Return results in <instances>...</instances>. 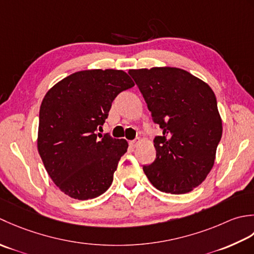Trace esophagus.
I'll return each mask as SVG.
<instances>
[{
    "label": "esophagus",
    "mask_w": 254,
    "mask_h": 254,
    "mask_svg": "<svg viewBox=\"0 0 254 254\" xmlns=\"http://www.w3.org/2000/svg\"><path fill=\"white\" fill-rule=\"evenodd\" d=\"M139 142H140V139H139V138H138V139H136V140H132V141H130V142H129V144H130V146H131V147H133V148H134V147H136V146H137V144H138Z\"/></svg>",
    "instance_id": "34e87169"
}]
</instances>
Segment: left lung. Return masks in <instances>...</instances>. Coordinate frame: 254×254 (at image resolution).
I'll return each instance as SVG.
<instances>
[{
  "label": "left lung",
  "mask_w": 254,
  "mask_h": 254,
  "mask_svg": "<svg viewBox=\"0 0 254 254\" xmlns=\"http://www.w3.org/2000/svg\"><path fill=\"white\" fill-rule=\"evenodd\" d=\"M162 129L154 138L156 160L143 165L150 182L161 192L189 193L213 168L222 124L209 85L190 72L171 66L129 70Z\"/></svg>",
  "instance_id": "8db88e82"
}]
</instances>
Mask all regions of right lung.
Returning <instances> with one entry per match:
<instances>
[{
  "label": "right lung",
  "mask_w": 254,
  "mask_h": 254,
  "mask_svg": "<svg viewBox=\"0 0 254 254\" xmlns=\"http://www.w3.org/2000/svg\"><path fill=\"white\" fill-rule=\"evenodd\" d=\"M134 84L122 70L79 71L54 85L39 111L37 147L61 192L79 200L95 198L113 182L125 139L97 134L121 92Z\"/></svg>",
  "instance_id": "1"
}]
</instances>
